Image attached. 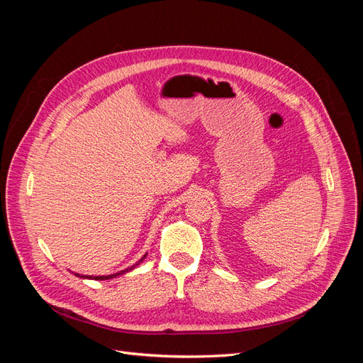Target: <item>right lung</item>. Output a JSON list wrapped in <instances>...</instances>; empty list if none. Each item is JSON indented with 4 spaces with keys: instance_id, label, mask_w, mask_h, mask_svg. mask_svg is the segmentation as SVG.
Returning <instances> with one entry per match:
<instances>
[{
    "instance_id": "1",
    "label": "right lung",
    "mask_w": 363,
    "mask_h": 363,
    "mask_svg": "<svg viewBox=\"0 0 363 363\" xmlns=\"http://www.w3.org/2000/svg\"><path fill=\"white\" fill-rule=\"evenodd\" d=\"M147 257V255L142 257L139 262H136L135 265H131V267H128V268H125V269H123V271H119V272H116V274H111V276H80V274H75L77 277H82V279H91V280H108V279H113V277H118V276H121V274H125V272H128V271H131L133 268H136L139 263L144 260Z\"/></svg>"
}]
</instances>
